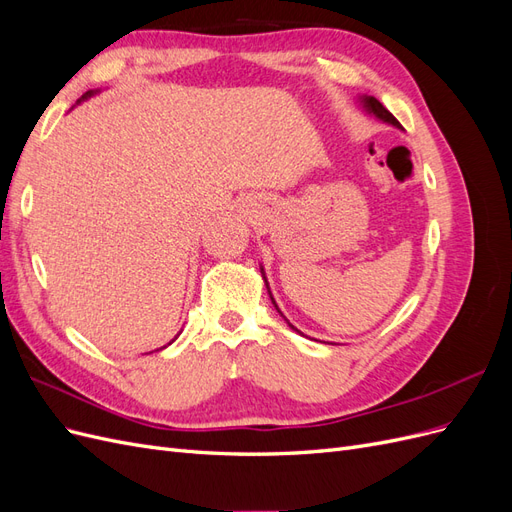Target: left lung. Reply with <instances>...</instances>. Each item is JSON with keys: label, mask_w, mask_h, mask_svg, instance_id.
I'll use <instances>...</instances> for the list:
<instances>
[{"label": "left lung", "mask_w": 512, "mask_h": 512, "mask_svg": "<svg viewBox=\"0 0 512 512\" xmlns=\"http://www.w3.org/2000/svg\"><path fill=\"white\" fill-rule=\"evenodd\" d=\"M363 104H365L367 111L374 113L378 119H382V121H386V123H393V126L401 128L399 121H397L389 111H386V108H384L374 96H365V98H363ZM265 284H267V280H265ZM267 288H269V284H267ZM269 294H271V290H269ZM271 301H273V297H271ZM273 305H275V301H273ZM275 307H277V305H275ZM277 312H280V309H277ZM280 314H282V312H280ZM288 324H290V322H288ZM290 327H292V324H290ZM292 329H294V327H292Z\"/></svg>", "instance_id": "1"}]
</instances>
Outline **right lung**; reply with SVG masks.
<instances>
[{"label":"right lung","mask_w":512,"mask_h":512,"mask_svg":"<svg viewBox=\"0 0 512 512\" xmlns=\"http://www.w3.org/2000/svg\"><path fill=\"white\" fill-rule=\"evenodd\" d=\"M91 94H94V91H87V94H85V96H83V100H85V98H89V96H91Z\"/></svg>","instance_id":"right-lung-1"}]
</instances>
